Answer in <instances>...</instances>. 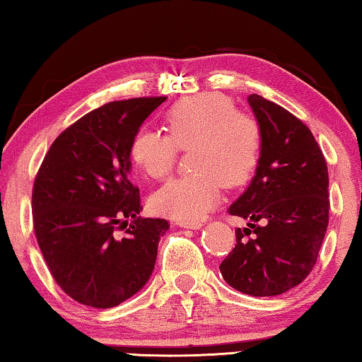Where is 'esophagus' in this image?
<instances>
[{
  "label": "esophagus",
  "mask_w": 362,
  "mask_h": 362,
  "mask_svg": "<svg viewBox=\"0 0 362 362\" xmlns=\"http://www.w3.org/2000/svg\"><path fill=\"white\" fill-rule=\"evenodd\" d=\"M177 226H180L183 228H193V230H197V228H202L203 227V222H185V221H180Z\"/></svg>",
  "instance_id": "34e87169"
}]
</instances>
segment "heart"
Returning <instances> with one entry per match:
<instances>
[{
    "label": "heart",
    "instance_id": "1",
    "mask_svg": "<svg viewBox=\"0 0 362 362\" xmlns=\"http://www.w3.org/2000/svg\"><path fill=\"white\" fill-rule=\"evenodd\" d=\"M168 135L139 130L130 141V159L150 179L160 180L174 169L179 150H190L193 174L170 180L151 197L160 216L197 222L214 208L222 185H243L257 168L262 130L250 114L238 112L221 93L179 100L164 114Z\"/></svg>",
    "mask_w": 362,
    "mask_h": 362
}]
</instances>
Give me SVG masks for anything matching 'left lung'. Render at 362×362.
<instances>
[{
	"mask_svg": "<svg viewBox=\"0 0 362 362\" xmlns=\"http://www.w3.org/2000/svg\"><path fill=\"white\" fill-rule=\"evenodd\" d=\"M250 106L261 125L256 175L228 212L250 221L219 266L226 282L253 296L282 295L317 261L329 226V172L311 130L259 95Z\"/></svg>",
	"mask_w": 362,
	"mask_h": 362,
	"instance_id": "8db88e82",
	"label": "left lung"
}]
</instances>
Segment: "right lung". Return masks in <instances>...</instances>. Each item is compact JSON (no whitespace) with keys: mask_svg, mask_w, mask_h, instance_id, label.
<instances>
[{"mask_svg":"<svg viewBox=\"0 0 362 362\" xmlns=\"http://www.w3.org/2000/svg\"><path fill=\"white\" fill-rule=\"evenodd\" d=\"M168 96L112 101L53 141L32 190L33 230L56 284L72 300L112 308L148 282L169 222L139 217L130 141ZM131 223H128V221Z\"/></svg>","mask_w":362,"mask_h":362,"instance_id":"right-lung-1","label":"right lung"}]
</instances>
